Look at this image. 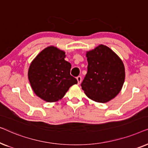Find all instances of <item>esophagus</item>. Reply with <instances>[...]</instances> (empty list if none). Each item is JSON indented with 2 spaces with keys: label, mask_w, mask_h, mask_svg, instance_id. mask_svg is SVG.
Segmentation results:
<instances>
[{
  "label": "esophagus",
  "mask_w": 148,
  "mask_h": 148,
  "mask_svg": "<svg viewBox=\"0 0 148 148\" xmlns=\"http://www.w3.org/2000/svg\"><path fill=\"white\" fill-rule=\"evenodd\" d=\"M82 77L81 76H78V77H77V83H78V84H80V83H81V82H82Z\"/></svg>",
  "instance_id": "esophagus-1"
}]
</instances>
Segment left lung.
Masks as SVG:
<instances>
[{"label": "left lung", "mask_w": 148, "mask_h": 148, "mask_svg": "<svg viewBox=\"0 0 148 148\" xmlns=\"http://www.w3.org/2000/svg\"><path fill=\"white\" fill-rule=\"evenodd\" d=\"M88 71L81 84L91 100L105 103L120 92L125 82V66L110 48L98 46L87 52Z\"/></svg>", "instance_id": "8db88e82"}]
</instances>
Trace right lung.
Masks as SVG:
<instances>
[{
    "instance_id": "right-lung-1",
    "label": "right lung",
    "mask_w": 148,
    "mask_h": 148,
    "mask_svg": "<svg viewBox=\"0 0 148 148\" xmlns=\"http://www.w3.org/2000/svg\"><path fill=\"white\" fill-rule=\"evenodd\" d=\"M65 53L54 46L42 50L30 64L28 78L34 92L48 102L60 100L77 80L71 75Z\"/></svg>"
}]
</instances>
